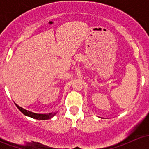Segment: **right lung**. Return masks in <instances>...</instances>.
<instances>
[{
  "label": "right lung",
  "mask_w": 149,
  "mask_h": 149,
  "mask_svg": "<svg viewBox=\"0 0 149 149\" xmlns=\"http://www.w3.org/2000/svg\"><path fill=\"white\" fill-rule=\"evenodd\" d=\"M16 106L17 107L18 109L24 114V115H26V116L31 117V118H34V119L37 120H49L50 118H52L54 115H55V113H49V114H47V115H42V114H36L34 113V112H29V111L26 110V109H23L21 107H19V105H17L16 104H15Z\"/></svg>",
  "instance_id": "1"
}]
</instances>
